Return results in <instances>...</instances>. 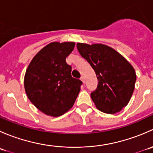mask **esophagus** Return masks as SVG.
Masks as SVG:
<instances>
[{
    "label": "esophagus",
    "instance_id": "1",
    "mask_svg": "<svg viewBox=\"0 0 153 153\" xmlns=\"http://www.w3.org/2000/svg\"><path fill=\"white\" fill-rule=\"evenodd\" d=\"M81 80L83 83H85V79H84V76H81Z\"/></svg>",
    "mask_w": 153,
    "mask_h": 153
}]
</instances>
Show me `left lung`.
<instances>
[{"label": "left lung", "mask_w": 153, "mask_h": 153, "mask_svg": "<svg viewBox=\"0 0 153 153\" xmlns=\"http://www.w3.org/2000/svg\"><path fill=\"white\" fill-rule=\"evenodd\" d=\"M77 48L97 75L98 86L90 94L96 107L107 114L120 112L128 104L135 89L134 68L121 54L104 44L78 43Z\"/></svg>", "instance_id": "obj_1"}]
</instances>
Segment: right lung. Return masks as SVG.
<instances>
[{
	"instance_id": "1",
	"label": "right lung",
	"mask_w": 153,
	"mask_h": 153,
	"mask_svg": "<svg viewBox=\"0 0 153 153\" xmlns=\"http://www.w3.org/2000/svg\"><path fill=\"white\" fill-rule=\"evenodd\" d=\"M74 42H52L37 53L29 64L24 88L29 101L47 115L58 117L71 109L83 84L71 75L66 58Z\"/></svg>"
}]
</instances>
